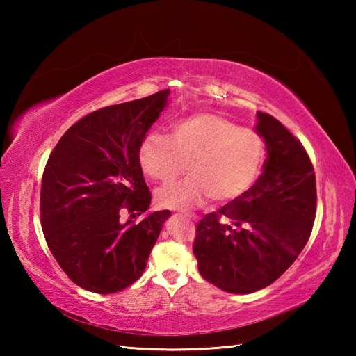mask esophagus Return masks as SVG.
Segmentation results:
<instances>
[{
	"mask_svg": "<svg viewBox=\"0 0 356 356\" xmlns=\"http://www.w3.org/2000/svg\"><path fill=\"white\" fill-rule=\"evenodd\" d=\"M185 217H188V218H190V220H193V222H195V220H197V217H195L194 214H184Z\"/></svg>",
	"mask_w": 356,
	"mask_h": 356,
	"instance_id": "34e87169",
	"label": "esophagus"
}]
</instances>
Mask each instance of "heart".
<instances>
[{"label":"heart","mask_w":356,"mask_h":356,"mask_svg":"<svg viewBox=\"0 0 356 356\" xmlns=\"http://www.w3.org/2000/svg\"><path fill=\"white\" fill-rule=\"evenodd\" d=\"M266 147L261 136L234 120L199 113L174 124L171 138L151 134L142 142L139 162L156 182L171 184L156 193V203L170 209H191L207 199L225 205L241 197L259 179Z\"/></svg>","instance_id":"obj_1"}]
</instances>
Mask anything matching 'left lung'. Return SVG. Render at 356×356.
I'll return each mask as SVG.
<instances>
[{
    "label": "left lung",
    "mask_w": 356,
    "mask_h": 356,
    "mask_svg": "<svg viewBox=\"0 0 356 356\" xmlns=\"http://www.w3.org/2000/svg\"><path fill=\"white\" fill-rule=\"evenodd\" d=\"M266 142L263 172L251 190L195 226L200 275L231 293L274 283L303 251L316 214V180L307 151L268 113L257 111Z\"/></svg>",
    "instance_id": "1"
}]
</instances>
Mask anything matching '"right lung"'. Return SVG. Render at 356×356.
Instances as JSON below:
<instances>
[{"instance_id": "add662e5", "label": "right lung", "mask_w": 356, "mask_h": 356, "mask_svg": "<svg viewBox=\"0 0 356 356\" xmlns=\"http://www.w3.org/2000/svg\"><path fill=\"white\" fill-rule=\"evenodd\" d=\"M170 90L96 110L72 125L42 172L40 214L45 241L73 283L115 293L145 270L170 211L120 223V214L145 213L151 193L139 151L161 116Z\"/></svg>"}]
</instances>
